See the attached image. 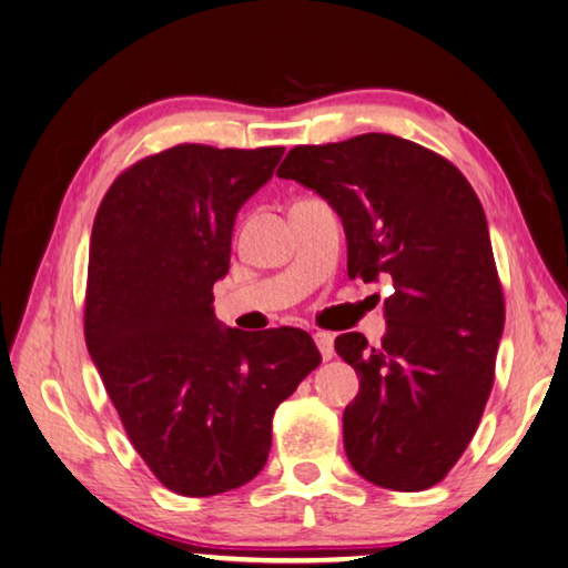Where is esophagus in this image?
<instances>
[{
	"label": "esophagus",
	"mask_w": 568,
	"mask_h": 568,
	"mask_svg": "<svg viewBox=\"0 0 568 568\" xmlns=\"http://www.w3.org/2000/svg\"><path fill=\"white\" fill-rule=\"evenodd\" d=\"M314 341H316V346L321 351V358H324V361L334 358V336H331L328 331H316Z\"/></svg>",
	"instance_id": "obj_1"
}]
</instances>
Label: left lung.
<instances>
[{
    "label": "left lung",
    "instance_id": "left-lung-1",
    "mask_svg": "<svg viewBox=\"0 0 568 568\" xmlns=\"http://www.w3.org/2000/svg\"><path fill=\"white\" fill-rule=\"evenodd\" d=\"M276 175L336 210L351 280H393L381 346L336 338L361 376L344 410L348 463L385 489L437 485L477 430L505 328L483 202L450 160L388 133L296 145Z\"/></svg>",
    "mask_w": 568,
    "mask_h": 568
}]
</instances>
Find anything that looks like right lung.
<instances>
[{"label":"right lung","mask_w":568,"mask_h":568,"mask_svg":"<svg viewBox=\"0 0 568 568\" xmlns=\"http://www.w3.org/2000/svg\"><path fill=\"white\" fill-rule=\"evenodd\" d=\"M284 148L183 143L138 160L95 212L83 334L128 440L160 485L212 497L260 475L272 417L321 363L302 328H222L240 207Z\"/></svg>","instance_id":"obj_1"}]
</instances>
